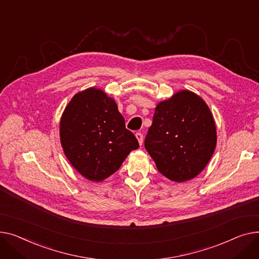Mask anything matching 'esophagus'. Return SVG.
I'll list each match as a JSON object with an SVG mask.
<instances>
[{
  "label": "esophagus",
  "instance_id": "1",
  "mask_svg": "<svg viewBox=\"0 0 259 259\" xmlns=\"http://www.w3.org/2000/svg\"><path fill=\"white\" fill-rule=\"evenodd\" d=\"M136 138H137V140H138L139 144L142 145V143H143V135L141 133H136Z\"/></svg>",
  "mask_w": 259,
  "mask_h": 259
}]
</instances>
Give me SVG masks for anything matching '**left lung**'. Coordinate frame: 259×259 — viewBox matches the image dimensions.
<instances>
[{
	"label": "left lung",
	"mask_w": 259,
	"mask_h": 259,
	"mask_svg": "<svg viewBox=\"0 0 259 259\" xmlns=\"http://www.w3.org/2000/svg\"><path fill=\"white\" fill-rule=\"evenodd\" d=\"M217 145V127L206 102L183 90L155 109L144 146L167 179L185 182L199 175Z\"/></svg>",
	"instance_id": "1"
}]
</instances>
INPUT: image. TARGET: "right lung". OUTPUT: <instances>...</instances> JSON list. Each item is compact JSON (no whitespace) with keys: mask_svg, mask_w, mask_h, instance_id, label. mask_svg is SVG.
<instances>
[{"mask_svg":"<svg viewBox=\"0 0 259 259\" xmlns=\"http://www.w3.org/2000/svg\"><path fill=\"white\" fill-rule=\"evenodd\" d=\"M67 159L82 177L100 182L116 172L132 150L139 147L115 100L96 88L75 94L59 124Z\"/></svg>","mask_w":259,"mask_h":259,"instance_id":"1","label":"right lung"}]
</instances>
